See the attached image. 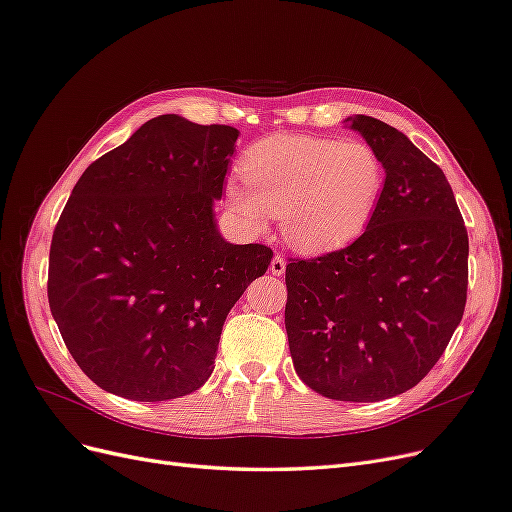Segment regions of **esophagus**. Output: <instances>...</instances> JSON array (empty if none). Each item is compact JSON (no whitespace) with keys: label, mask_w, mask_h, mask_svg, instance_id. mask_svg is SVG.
Segmentation results:
<instances>
[{"label":"esophagus","mask_w":512,"mask_h":512,"mask_svg":"<svg viewBox=\"0 0 512 512\" xmlns=\"http://www.w3.org/2000/svg\"><path fill=\"white\" fill-rule=\"evenodd\" d=\"M271 273L273 275H284L286 273V258L282 254H275L271 260Z\"/></svg>","instance_id":"34e87169"}]
</instances>
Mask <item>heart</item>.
Returning <instances> with one entry per match:
<instances>
[{"label":"heart","mask_w":512,"mask_h":512,"mask_svg":"<svg viewBox=\"0 0 512 512\" xmlns=\"http://www.w3.org/2000/svg\"><path fill=\"white\" fill-rule=\"evenodd\" d=\"M241 181L226 185V207L260 230L280 218L294 250L316 254L359 237L384 188V164L363 141L280 134L252 145L239 164Z\"/></svg>","instance_id":"heart-1"}]
</instances>
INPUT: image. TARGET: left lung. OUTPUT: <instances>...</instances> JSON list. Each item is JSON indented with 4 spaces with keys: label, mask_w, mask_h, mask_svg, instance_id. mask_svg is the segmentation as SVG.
<instances>
[{
    "label": "left lung",
    "mask_w": 512,
    "mask_h": 512,
    "mask_svg": "<svg viewBox=\"0 0 512 512\" xmlns=\"http://www.w3.org/2000/svg\"><path fill=\"white\" fill-rule=\"evenodd\" d=\"M384 164L363 235L344 250L286 265L294 369L337 401H380L421 382L461 322L468 230L442 168L389 123L346 119Z\"/></svg>",
    "instance_id": "1"
}]
</instances>
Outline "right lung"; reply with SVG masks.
Masks as SVG:
<instances>
[{
	"instance_id": "1",
	"label": "right lung",
	"mask_w": 512,
	"mask_h": 512,
	"mask_svg": "<svg viewBox=\"0 0 512 512\" xmlns=\"http://www.w3.org/2000/svg\"><path fill=\"white\" fill-rule=\"evenodd\" d=\"M237 138L160 115L76 181L46 290L72 359L100 389L166 401L209 380L230 307L273 258L215 228Z\"/></svg>"
}]
</instances>
